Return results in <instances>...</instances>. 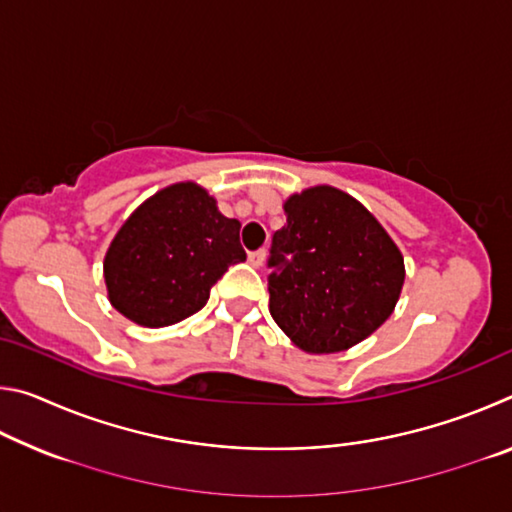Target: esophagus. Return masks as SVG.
<instances>
[{
	"mask_svg": "<svg viewBox=\"0 0 512 512\" xmlns=\"http://www.w3.org/2000/svg\"><path fill=\"white\" fill-rule=\"evenodd\" d=\"M264 259H266V253H264V250H255V253H250V255H248V262H250V266H255V268L264 266Z\"/></svg>",
	"mask_w": 512,
	"mask_h": 512,
	"instance_id": "1",
	"label": "esophagus"
}]
</instances>
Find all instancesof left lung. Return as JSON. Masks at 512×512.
<instances>
[{"mask_svg":"<svg viewBox=\"0 0 512 512\" xmlns=\"http://www.w3.org/2000/svg\"><path fill=\"white\" fill-rule=\"evenodd\" d=\"M284 214L268 259V311L302 352L350 350L400 300V248L357 198L332 185L291 194Z\"/></svg>","mask_w":512,"mask_h":512,"instance_id":"left-lung-1","label":"left lung"}]
</instances>
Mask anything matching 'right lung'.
<instances>
[{
	"instance_id": "1",
	"label": "right lung",
	"mask_w": 512,
	"mask_h": 512,
	"mask_svg": "<svg viewBox=\"0 0 512 512\" xmlns=\"http://www.w3.org/2000/svg\"><path fill=\"white\" fill-rule=\"evenodd\" d=\"M239 228L192 180L160 189L110 241L103 259L110 305L142 327L196 314L228 266L246 259Z\"/></svg>"
}]
</instances>
